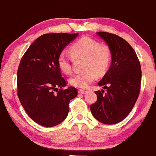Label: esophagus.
I'll return each mask as SVG.
<instances>
[{"mask_svg": "<svg viewBox=\"0 0 156 156\" xmlns=\"http://www.w3.org/2000/svg\"><path fill=\"white\" fill-rule=\"evenodd\" d=\"M86 92H87V91L83 90V89H78V93L79 94H85Z\"/></svg>", "mask_w": 156, "mask_h": 156, "instance_id": "esophagus-1", "label": "esophagus"}]
</instances>
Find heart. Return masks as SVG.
Masks as SVG:
<instances>
[{"instance_id":"b5f03b06","label":"heart","mask_w":156,"mask_h":156,"mask_svg":"<svg viewBox=\"0 0 156 156\" xmlns=\"http://www.w3.org/2000/svg\"><path fill=\"white\" fill-rule=\"evenodd\" d=\"M75 58L84 57L83 71L77 73L69 79V83L78 88H87L95 79L96 76H103L108 70L112 61L111 50L107 45L89 37H83L76 41L70 47ZM57 64L65 74L72 72L71 58L66 52H61L57 58Z\"/></svg>"}]
</instances>
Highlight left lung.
I'll return each instance as SVG.
<instances>
[{"label": "left lung", "mask_w": 156, "mask_h": 156, "mask_svg": "<svg viewBox=\"0 0 156 156\" xmlns=\"http://www.w3.org/2000/svg\"><path fill=\"white\" fill-rule=\"evenodd\" d=\"M112 53V64L101 81L106 89L96 91L98 99L90 105L95 119L103 124L113 125L125 119L133 108L141 87V69L136 53L130 44L119 36L98 32Z\"/></svg>", "instance_id": "obj_1"}]
</instances>
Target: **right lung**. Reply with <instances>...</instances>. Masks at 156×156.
<instances>
[{"label": "right lung", "mask_w": 156, "mask_h": 156, "mask_svg": "<svg viewBox=\"0 0 156 156\" xmlns=\"http://www.w3.org/2000/svg\"><path fill=\"white\" fill-rule=\"evenodd\" d=\"M78 34H45L31 44L17 69V95L28 115L37 124L53 127L63 122L76 88L67 82L57 64L59 53Z\"/></svg>", "instance_id": "right-lung-1"}]
</instances>
